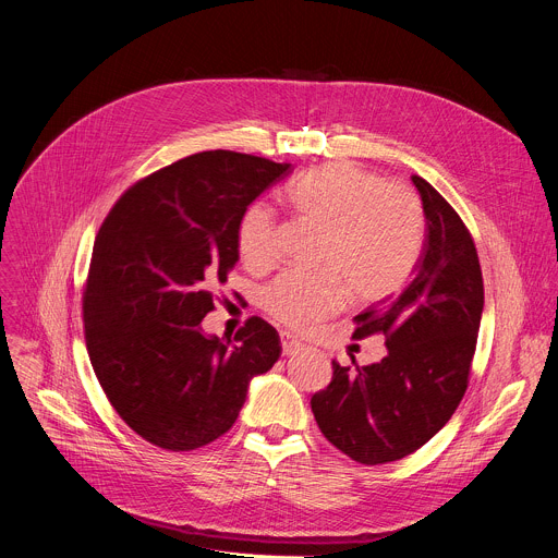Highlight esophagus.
<instances>
[{
    "label": "esophagus",
    "instance_id": "obj_1",
    "mask_svg": "<svg viewBox=\"0 0 558 558\" xmlns=\"http://www.w3.org/2000/svg\"><path fill=\"white\" fill-rule=\"evenodd\" d=\"M280 342H282V353H284L287 357L300 353L302 347H304V344H302L293 333H289V331H282V333H280Z\"/></svg>",
    "mask_w": 558,
    "mask_h": 558
}]
</instances>
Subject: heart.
<instances>
[{
  "instance_id": "1",
  "label": "heart",
  "mask_w": 558,
  "mask_h": 558,
  "mask_svg": "<svg viewBox=\"0 0 558 558\" xmlns=\"http://www.w3.org/2000/svg\"><path fill=\"white\" fill-rule=\"evenodd\" d=\"M287 198L300 218L325 229L315 263L323 274L287 271L263 291V306L278 323L304 329L338 313L347 291L355 302H375L413 274L426 218L411 190L386 185L377 174L340 161L298 177ZM235 243L250 269L260 271L278 260L269 205L252 203L243 211Z\"/></svg>"
}]
</instances>
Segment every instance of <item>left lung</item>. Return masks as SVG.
<instances>
[{
	"label": "left lung",
	"mask_w": 558,
	"mask_h": 558,
	"mask_svg": "<svg viewBox=\"0 0 558 558\" xmlns=\"http://www.w3.org/2000/svg\"><path fill=\"white\" fill-rule=\"evenodd\" d=\"M426 216L413 278L355 315L353 338L386 336L388 353L366 366L333 360L331 384L311 397L323 435L351 459L397 461L433 439L457 411L484 311V278L472 238L422 177H411Z\"/></svg>",
	"instance_id": "left-lung-1"
}]
</instances>
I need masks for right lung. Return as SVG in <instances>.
<instances>
[{"label":"right lung","instance_id":"1","mask_svg":"<svg viewBox=\"0 0 558 558\" xmlns=\"http://www.w3.org/2000/svg\"><path fill=\"white\" fill-rule=\"evenodd\" d=\"M291 163L227 149L201 151L130 187L104 220L84 295L93 368L119 417L166 450L225 435L254 377L280 357L263 317L238 344L203 331L214 289L235 267L243 211Z\"/></svg>","mask_w":558,"mask_h":558}]
</instances>
